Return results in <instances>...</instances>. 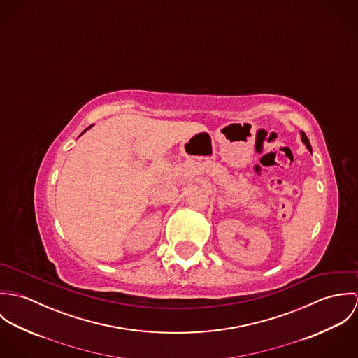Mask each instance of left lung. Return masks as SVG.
I'll list each match as a JSON object with an SVG mask.
<instances>
[{
    "label": "left lung",
    "mask_w": 358,
    "mask_h": 358,
    "mask_svg": "<svg viewBox=\"0 0 358 358\" xmlns=\"http://www.w3.org/2000/svg\"><path fill=\"white\" fill-rule=\"evenodd\" d=\"M301 136H302V141H303V143H305V145H306L307 149H308V150H310V152H311V146H310V142H308V139H307L306 134H305V132H303V131H302V132H301Z\"/></svg>",
    "instance_id": "8db88e82"
}]
</instances>
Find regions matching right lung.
I'll use <instances>...</instances> for the list:
<instances>
[{
  "label": "right lung",
  "mask_w": 358,
  "mask_h": 358,
  "mask_svg": "<svg viewBox=\"0 0 358 358\" xmlns=\"http://www.w3.org/2000/svg\"><path fill=\"white\" fill-rule=\"evenodd\" d=\"M88 128H91V127H88ZM88 128H87V129H88ZM87 129H85V131H87ZM85 131H84V132H85Z\"/></svg>",
  "instance_id": "obj_1"
}]
</instances>
